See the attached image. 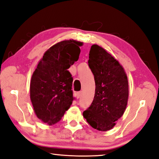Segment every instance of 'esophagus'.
<instances>
[{"instance_id": "1", "label": "esophagus", "mask_w": 159, "mask_h": 159, "mask_svg": "<svg viewBox=\"0 0 159 159\" xmlns=\"http://www.w3.org/2000/svg\"><path fill=\"white\" fill-rule=\"evenodd\" d=\"M80 96H81V92H80V91L77 92L76 95H75V96H76V98H79Z\"/></svg>"}]
</instances>
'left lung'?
<instances>
[{"instance_id": "1", "label": "left lung", "mask_w": 159, "mask_h": 159, "mask_svg": "<svg viewBox=\"0 0 159 159\" xmlns=\"http://www.w3.org/2000/svg\"><path fill=\"white\" fill-rule=\"evenodd\" d=\"M89 68L94 75L93 102L83 116L93 129L107 131L122 116L129 98V82L124 68L102 47L94 44L89 52Z\"/></svg>"}]
</instances>
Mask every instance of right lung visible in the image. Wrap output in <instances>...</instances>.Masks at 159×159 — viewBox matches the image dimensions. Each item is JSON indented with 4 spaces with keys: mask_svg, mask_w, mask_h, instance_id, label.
Wrapping results in <instances>:
<instances>
[{
    "mask_svg": "<svg viewBox=\"0 0 159 159\" xmlns=\"http://www.w3.org/2000/svg\"><path fill=\"white\" fill-rule=\"evenodd\" d=\"M81 46L73 39L57 43L45 52L33 73L30 101L36 116L49 125L60 121L74 99L68 69L79 60Z\"/></svg>",
    "mask_w": 159,
    "mask_h": 159,
    "instance_id": "obj_1",
    "label": "right lung"
}]
</instances>
